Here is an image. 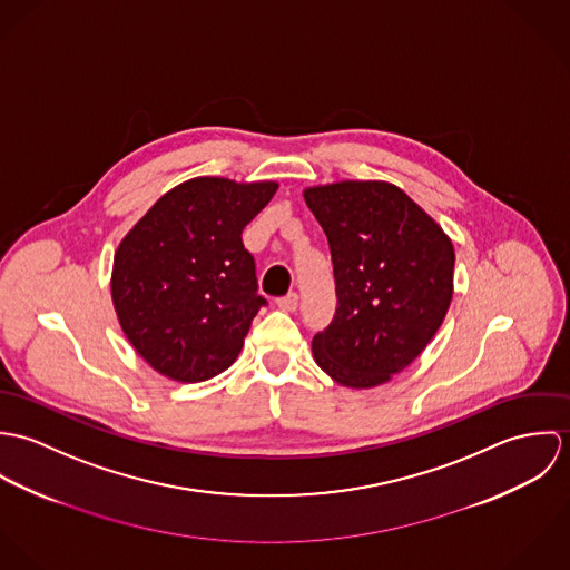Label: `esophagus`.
Returning <instances> with one entry per match:
<instances>
[{
	"mask_svg": "<svg viewBox=\"0 0 570 570\" xmlns=\"http://www.w3.org/2000/svg\"><path fill=\"white\" fill-rule=\"evenodd\" d=\"M276 305H278V309H283V312H296V309H298V294H296V292H289L287 296L278 298Z\"/></svg>",
	"mask_w": 570,
	"mask_h": 570,
	"instance_id": "esophagus-1",
	"label": "esophagus"
}]
</instances>
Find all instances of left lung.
Segmentation results:
<instances>
[{"label": "left lung", "instance_id": "obj_1", "mask_svg": "<svg viewBox=\"0 0 570 570\" xmlns=\"http://www.w3.org/2000/svg\"><path fill=\"white\" fill-rule=\"evenodd\" d=\"M325 230L337 307L312 340L337 384L373 389L416 360L443 323L454 247L441 226L389 181H335L305 190Z\"/></svg>", "mask_w": 570, "mask_h": 570}]
</instances>
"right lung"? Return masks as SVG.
Segmentation results:
<instances>
[{"instance_id":"add662e5","label":"right lung","mask_w":570,"mask_h":570,"mask_svg":"<svg viewBox=\"0 0 570 570\" xmlns=\"http://www.w3.org/2000/svg\"><path fill=\"white\" fill-rule=\"evenodd\" d=\"M278 184L195 177L163 195L114 256L111 298L134 348L166 377L204 382L244 348L258 309L244 228Z\"/></svg>"}]
</instances>
